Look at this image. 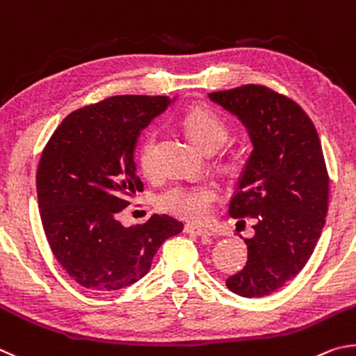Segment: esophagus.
<instances>
[{"label": "esophagus", "instance_id": "esophagus-1", "mask_svg": "<svg viewBox=\"0 0 356 356\" xmlns=\"http://www.w3.org/2000/svg\"><path fill=\"white\" fill-rule=\"evenodd\" d=\"M184 233L202 236V238H209V236H213V232H211V229L202 228V227H195V225H186L184 227Z\"/></svg>", "mask_w": 356, "mask_h": 356}]
</instances>
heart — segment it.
<instances>
[{
    "instance_id": "heart-1",
    "label": "heart",
    "mask_w": 356,
    "mask_h": 356,
    "mask_svg": "<svg viewBox=\"0 0 356 356\" xmlns=\"http://www.w3.org/2000/svg\"><path fill=\"white\" fill-rule=\"evenodd\" d=\"M181 123L192 139L207 152H214L219 148L228 136L227 124L214 111L208 108H192L186 111L181 117ZM154 143L156 133L152 129L143 137L139 149V164L145 173H152L154 168ZM219 197L220 189L214 183H177L161 192L158 207L183 219L204 222L213 214L214 204Z\"/></svg>"
}]
</instances>
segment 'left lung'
Masks as SVG:
<instances>
[{
  "instance_id": "1",
  "label": "left lung",
  "mask_w": 356,
  "mask_h": 356,
  "mask_svg": "<svg viewBox=\"0 0 356 356\" xmlns=\"http://www.w3.org/2000/svg\"><path fill=\"white\" fill-rule=\"evenodd\" d=\"M208 97L238 115L253 142L228 213L253 219L254 236L245 239V267L225 283L242 297L269 296L303 269L325 225L330 178L319 134L300 106L266 86Z\"/></svg>"
}]
</instances>
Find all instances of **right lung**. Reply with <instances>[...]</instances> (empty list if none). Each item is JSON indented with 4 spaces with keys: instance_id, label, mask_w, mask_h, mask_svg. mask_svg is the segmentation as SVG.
Here are the masks:
<instances>
[{
    "instance_id": "1",
    "label": "right lung",
    "mask_w": 356,
    "mask_h": 356,
    "mask_svg": "<svg viewBox=\"0 0 356 356\" xmlns=\"http://www.w3.org/2000/svg\"><path fill=\"white\" fill-rule=\"evenodd\" d=\"M167 104L161 95L109 97L68 114L43 148L35 177L43 232L58 263L87 289L136 283L162 242L183 232L167 214L129 228L117 220L143 191L137 137Z\"/></svg>"
}]
</instances>
